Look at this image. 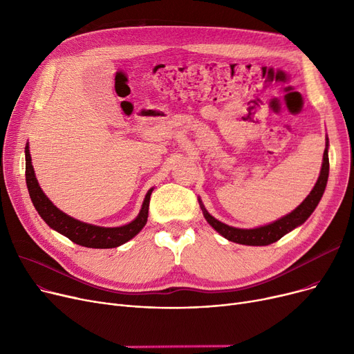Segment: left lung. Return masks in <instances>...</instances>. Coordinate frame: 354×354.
<instances>
[{
  "label": "left lung",
  "instance_id": "8db88e82",
  "mask_svg": "<svg viewBox=\"0 0 354 354\" xmlns=\"http://www.w3.org/2000/svg\"><path fill=\"white\" fill-rule=\"evenodd\" d=\"M328 179V138L326 135V147H324V153H323V162H322V169L320 175L317 178V182L314 183V187L311 192L307 195V198L297 207L294 211L290 214L278 218L274 222H270V224L261 225V227H255V228H236L224 224V222L218 221L214 218L203 205L201 198L199 201V207L202 209L203 216H205L208 224L224 238L228 241H232L235 244L241 245H252V247H263V245H270L272 243H277L278 239H281L286 234L291 232L292 230L299 228L303 225L304 222L310 218V215L314 212V209L317 208L319 202L322 201V196L326 191V185Z\"/></svg>",
  "mask_w": 354,
  "mask_h": 354
}]
</instances>
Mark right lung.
Listing matches in <instances>:
<instances>
[{"label": "right lung", "mask_w": 354, "mask_h": 354, "mask_svg": "<svg viewBox=\"0 0 354 354\" xmlns=\"http://www.w3.org/2000/svg\"><path fill=\"white\" fill-rule=\"evenodd\" d=\"M26 182L35 211L39 212L41 219L51 230L67 236L74 244L99 250L120 247L143 230L147 222L149 202H151V195L153 191V188H151L146 192L138 216L133 221H130L129 224L120 227H99L73 218L60 211L57 207H54V203L46 196L40 188L39 180L35 178L28 143L26 146Z\"/></svg>", "instance_id": "obj_1"}]
</instances>
